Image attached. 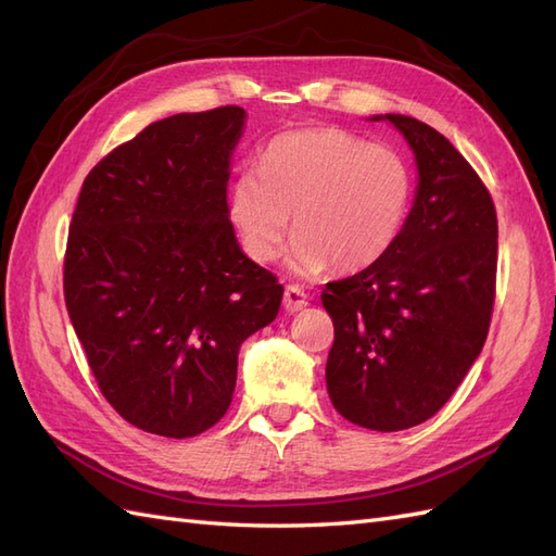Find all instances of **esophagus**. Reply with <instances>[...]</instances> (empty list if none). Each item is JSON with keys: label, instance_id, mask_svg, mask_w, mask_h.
I'll return each mask as SVG.
<instances>
[{"label": "esophagus", "instance_id": "1", "mask_svg": "<svg viewBox=\"0 0 556 556\" xmlns=\"http://www.w3.org/2000/svg\"><path fill=\"white\" fill-rule=\"evenodd\" d=\"M303 307H307V293L301 287L291 283V287H287V291H283V309L298 312Z\"/></svg>", "mask_w": 556, "mask_h": 556}]
</instances>
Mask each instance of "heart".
I'll return each mask as SVG.
<instances>
[{
	"mask_svg": "<svg viewBox=\"0 0 556 556\" xmlns=\"http://www.w3.org/2000/svg\"><path fill=\"white\" fill-rule=\"evenodd\" d=\"M414 180L400 152L333 126L275 136L258 168L239 170L227 192L241 249L255 263L279 258L293 213L291 267L362 269L400 237Z\"/></svg>",
	"mask_w": 556,
	"mask_h": 556,
	"instance_id": "1",
	"label": "heart"
}]
</instances>
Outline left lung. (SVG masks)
<instances>
[{
  "label": "left lung",
  "mask_w": 556,
  "mask_h": 556,
  "mask_svg": "<svg viewBox=\"0 0 556 556\" xmlns=\"http://www.w3.org/2000/svg\"><path fill=\"white\" fill-rule=\"evenodd\" d=\"M378 119L414 150L418 192L390 251L321 291L336 333L326 388L350 422L400 432L451 400L486 343L497 216L477 170L432 126L406 115Z\"/></svg>",
  "instance_id": "obj_1"
}]
</instances>
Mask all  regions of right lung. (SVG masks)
Segmentation results:
<instances>
[{
	"mask_svg": "<svg viewBox=\"0 0 556 556\" xmlns=\"http://www.w3.org/2000/svg\"><path fill=\"white\" fill-rule=\"evenodd\" d=\"M247 112L146 126L84 178L67 232L70 321L103 396L150 434L188 439L230 408L239 345L275 321L283 287L227 218Z\"/></svg>",
	"mask_w": 556,
	"mask_h": 556,
	"instance_id": "obj_1",
	"label": "right lung"
}]
</instances>
